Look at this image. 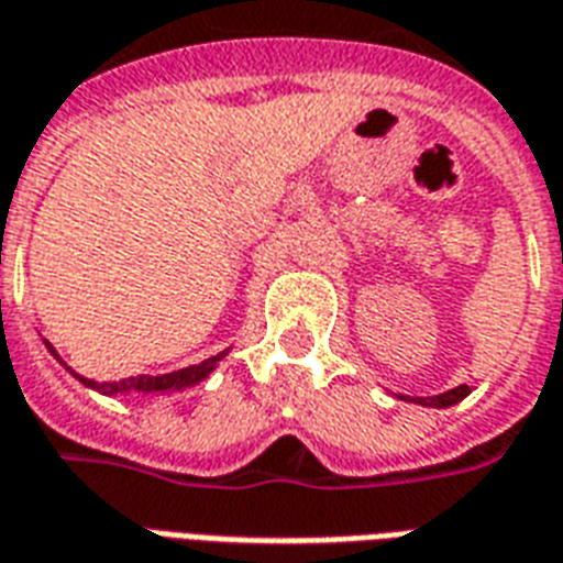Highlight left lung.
I'll return each mask as SVG.
<instances>
[{"instance_id":"obj_1","label":"left lung","mask_w":563,"mask_h":563,"mask_svg":"<svg viewBox=\"0 0 563 563\" xmlns=\"http://www.w3.org/2000/svg\"><path fill=\"white\" fill-rule=\"evenodd\" d=\"M462 397H468V385L444 390V394H439V397H418L415 402H420V406H435V409H448V406H453V402H460Z\"/></svg>"}]
</instances>
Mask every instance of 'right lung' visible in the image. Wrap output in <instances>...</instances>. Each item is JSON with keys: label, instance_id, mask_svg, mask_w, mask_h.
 <instances>
[{"label": "right lung", "instance_id": "1", "mask_svg": "<svg viewBox=\"0 0 563 563\" xmlns=\"http://www.w3.org/2000/svg\"><path fill=\"white\" fill-rule=\"evenodd\" d=\"M47 349L56 355V349L47 343ZM227 355V352H220V355L214 357H208V361H202V364H194V366H185V369H176V373H166V376H131V378H124V382H91V378H82L77 376L74 369V376L80 378L82 385L86 387H95V390H101V394H119V390H143V394H164V390H178V387H187V385H197V382H202V378L218 366L220 357ZM59 357V355H56Z\"/></svg>", "mask_w": 563, "mask_h": 563}]
</instances>
